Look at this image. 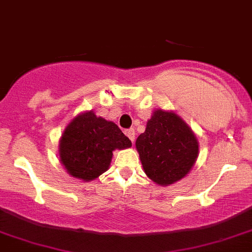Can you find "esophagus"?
I'll return each mask as SVG.
<instances>
[{
	"label": "esophagus",
	"instance_id": "esophagus-1",
	"mask_svg": "<svg viewBox=\"0 0 252 252\" xmlns=\"http://www.w3.org/2000/svg\"><path fill=\"white\" fill-rule=\"evenodd\" d=\"M126 134H127V137H128L129 139H131V142H134V139H136V132H134L133 128L127 129Z\"/></svg>",
	"mask_w": 252,
	"mask_h": 252
}]
</instances>
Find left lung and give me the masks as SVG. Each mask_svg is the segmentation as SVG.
<instances>
[{"instance_id":"1","label":"left lung","mask_w":252,"mask_h":252,"mask_svg":"<svg viewBox=\"0 0 252 252\" xmlns=\"http://www.w3.org/2000/svg\"><path fill=\"white\" fill-rule=\"evenodd\" d=\"M192 128L173 110L155 109L144 133L136 140L143 169L161 186L177 183L190 173L199 153Z\"/></svg>"}]
</instances>
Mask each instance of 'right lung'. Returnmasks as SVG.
Instances as JSON below:
<instances>
[{
    "label": "right lung",
    "instance_id": "obj_1",
    "mask_svg": "<svg viewBox=\"0 0 252 252\" xmlns=\"http://www.w3.org/2000/svg\"><path fill=\"white\" fill-rule=\"evenodd\" d=\"M131 147L118 125L88 110L66 126L59 142V156L71 177L91 181L109 169L113 151Z\"/></svg>",
    "mask_w": 252,
    "mask_h": 252
}]
</instances>
